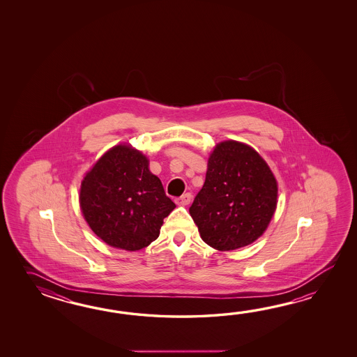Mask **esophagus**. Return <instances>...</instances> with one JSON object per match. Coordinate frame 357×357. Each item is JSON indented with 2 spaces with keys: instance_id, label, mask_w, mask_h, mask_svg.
Masks as SVG:
<instances>
[{
  "instance_id": "1",
  "label": "esophagus",
  "mask_w": 357,
  "mask_h": 357,
  "mask_svg": "<svg viewBox=\"0 0 357 357\" xmlns=\"http://www.w3.org/2000/svg\"><path fill=\"white\" fill-rule=\"evenodd\" d=\"M191 199H192V195L190 194V192H186V194H183L182 197H177L176 199V204L177 205H188L190 204V202H191Z\"/></svg>"
}]
</instances>
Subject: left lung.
Masks as SVG:
<instances>
[{
    "label": "left lung",
    "mask_w": 357,
    "mask_h": 357,
    "mask_svg": "<svg viewBox=\"0 0 357 357\" xmlns=\"http://www.w3.org/2000/svg\"><path fill=\"white\" fill-rule=\"evenodd\" d=\"M277 181L249 145L223 142L214 148L205 182L190 206L204 243L220 251L254 243L277 206Z\"/></svg>",
    "instance_id": "1"
}]
</instances>
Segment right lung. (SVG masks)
<instances>
[{
    "label": "right lung",
    "instance_id": "1",
    "mask_svg": "<svg viewBox=\"0 0 357 357\" xmlns=\"http://www.w3.org/2000/svg\"><path fill=\"white\" fill-rule=\"evenodd\" d=\"M148 160L128 145L105 153L84 177L80 208L93 232L109 246L135 251L157 240L176 208Z\"/></svg>",
    "mask_w": 357,
    "mask_h": 357
}]
</instances>
